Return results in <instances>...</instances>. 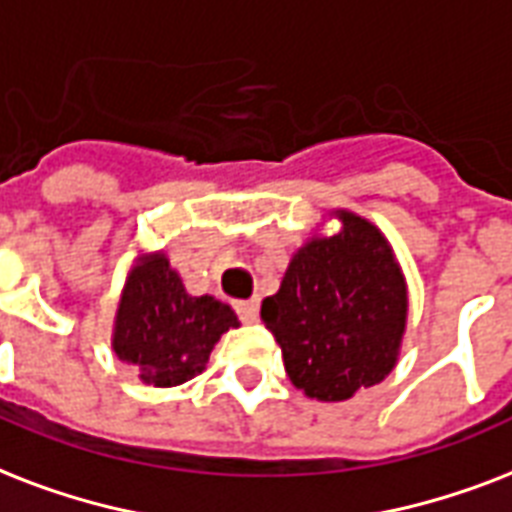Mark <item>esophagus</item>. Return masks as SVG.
<instances>
[{"instance_id": "1", "label": "esophagus", "mask_w": 512, "mask_h": 512, "mask_svg": "<svg viewBox=\"0 0 512 512\" xmlns=\"http://www.w3.org/2000/svg\"><path fill=\"white\" fill-rule=\"evenodd\" d=\"M237 315L243 323H256L259 320V299H245V301H237L235 304Z\"/></svg>"}]
</instances>
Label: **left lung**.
Masks as SVG:
<instances>
[{
  "instance_id": "8db88e82",
  "label": "left lung",
  "mask_w": 512,
  "mask_h": 512,
  "mask_svg": "<svg viewBox=\"0 0 512 512\" xmlns=\"http://www.w3.org/2000/svg\"><path fill=\"white\" fill-rule=\"evenodd\" d=\"M342 229L315 237L285 269L261 320L304 395L347 400L390 374L406 328V280L374 224L339 211Z\"/></svg>"
}]
</instances>
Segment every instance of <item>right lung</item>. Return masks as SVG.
Instances as JSON below:
<instances>
[{
    "label": "right lung",
    "instance_id": "obj_1",
    "mask_svg": "<svg viewBox=\"0 0 512 512\" xmlns=\"http://www.w3.org/2000/svg\"><path fill=\"white\" fill-rule=\"evenodd\" d=\"M237 326L229 304L213 296H189L168 259L157 253L130 272L112 347L146 384L176 387L202 374L213 344Z\"/></svg>",
    "mask_w": 512,
    "mask_h": 512
}]
</instances>
